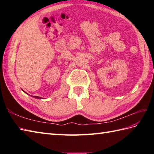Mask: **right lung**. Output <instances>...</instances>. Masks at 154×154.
<instances>
[{"mask_svg":"<svg viewBox=\"0 0 154 154\" xmlns=\"http://www.w3.org/2000/svg\"><path fill=\"white\" fill-rule=\"evenodd\" d=\"M23 91V90H22ZM24 93H26L25 92V91H24ZM26 94H28V93H26ZM32 97H33L34 98H35V99H43V98H42V97H38V96H32Z\"/></svg>","mask_w":154,"mask_h":154,"instance_id":"1","label":"right lung"}]
</instances>
